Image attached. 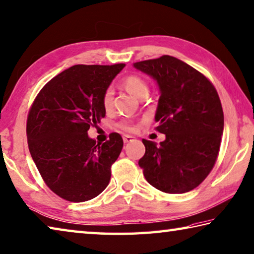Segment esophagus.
I'll list each match as a JSON object with an SVG mask.
<instances>
[{"instance_id": "obj_1", "label": "esophagus", "mask_w": 254, "mask_h": 254, "mask_svg": "<svg viewBox=\"0 0 254 254\" xmlns=\"http://www.w3.org/2000/svg\"><path fill=\"white\" fill-rule=\"evenodd\" d=\"M133 139H134V137L131 136V135H123V141H124V143L131 142V141H133Z\"/></svg>"}]
</instances>
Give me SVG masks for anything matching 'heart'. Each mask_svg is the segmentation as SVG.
Returning a JSON list of instances; mask_svg holds the SVG:
<instances>
[{"label": "heart", "instance_id": "b5f03b06", "mask_svg": "<svg viewBox=\"0 0 254 254\" xmlns=\"http://www.w3.org/2000/svg\"><path fill=\"white\" fill-rule=\"evenodd\" d=\"M122 86L139 99L146 98L150 91L147 82L142 76L136 74H130L124 77L122 81ZM112 100L113 90L111 87H107L103 92L102 98H101V103H102V107L107 112L112 108ZM117 127L121 131L127 133H132L135 131V124L131 121H121L117 124Z\"/></svg>", "mask_w": 254, "mask_h": 254}]
</instances>
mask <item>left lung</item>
I'll return each instance as SVG.
<instances>
[{
	"label": "left lung",
	"mask_w": 254,
	"mask_h": 254,
	"mask_svg": "<svg viewBox=\"0 0 254 254\" xmlns=\"http://www.w3.org/2000/svg\"><path fill=\"white\" fill-rule=\"evenodd\" d=\"M134 67L158 82L155 130L167 137L160 145L142 140L145 154L140 168L160 191H191L204 181L219 155L224 117L218 92L204 74L170 55L136 62Z\"/></svg>",
	"instance_id": "left-lung-1"
}]
</instances>
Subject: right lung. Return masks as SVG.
<instances>
[{"mask_svg":"<svg viewBox=\"0 0 254 254\" xmlns=\"http://www.w3.org/2000/svg\"><path fill=\"white\" fill-rule=\"evenodd\" d=\"M124 66L73 65L51 79L31 105L30 153L45 184L64 200L84 202L108 187L122 136L111 133L101 144L87 136V130L105 117L101 98Z\"/></svg>","mask_w":254,"mask_h":254,"instance_id":"add662e5","label":"right lung"}]
</instances>
